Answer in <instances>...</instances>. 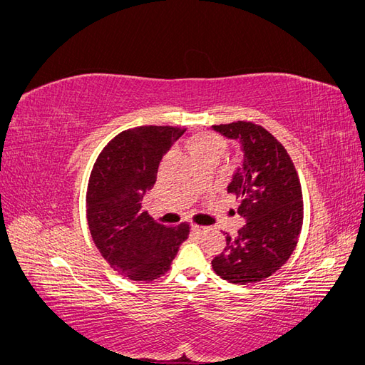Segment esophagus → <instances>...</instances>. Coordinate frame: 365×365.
<instances>
[{
  "label": "esophagus",
  "mask_w": 365,
  "mask_h": 365,
  "mask_svg": "<svg viewBox=\"0 0 365 365\" xmlns=\"http://www.w3.org/2000/svg\"><path fill=\"white\" fill-rule=\"evenodd\" d=\"M192 231H193L195 235H197V236H202V235L207 233V231H210V228L208 227H202V225H193Z\"/></svg>",
  "instance_id": "1"
}]
</instances>
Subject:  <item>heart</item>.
<instances>
[{
	"instance_id": "heart-1",
	"label": "heart",
	"mask_w": 365,
	"mask_h": 365,
	"mask_svg": "<svg viewBox=\"0 0 365 365\" xmlns=\"http://www.w3.org/2000/svg\"><path fill=\"white\" fill-rule=\"evenodd\" d=\"M187 145H189L192 155L197 163L204 160L219 161L227 150V141L213 132H200V134L193 135Z\"/></svg>"
}]
</instances>
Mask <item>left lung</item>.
<instances>
[{
	"instance_id": "8db88e82",
	"label": "left lung",
	"mask_w": 365,
	"mask_h": 365,
	"mask_svg": "<svg viewBox=\"0 0 365 365\" xmlns=\"http://www.w3.org/2000/svg\"><path fill=\"white\" fill-rule=\"evenodd\" d=\"M237 140L244 161L228 184L240 200L237 213L247 224L212 260L220 279L235 284L268 279L288 262L303 225V195L295 165L272 134L251 121L213 126Z\"/></svg>"
}]
</instances>
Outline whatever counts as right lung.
<instances>
[{"label": "right lung", "mask_w": 365, "mask_h": 365, "mask_svg": "<svg viewBox=\"0 0 365 365\" xmlns=\"http://www.w3.org/2000/svg\"><path fill=\"white\" fill-rule=\"evenodd\" d=\"M185 132L173 126L123 130L98 155L86 192V217L102 257L134 282H152L170 269L189 224L168 228L143 210L164 153Z\"/></svg>", "instance_id": "add662e5"}]
</instances>
